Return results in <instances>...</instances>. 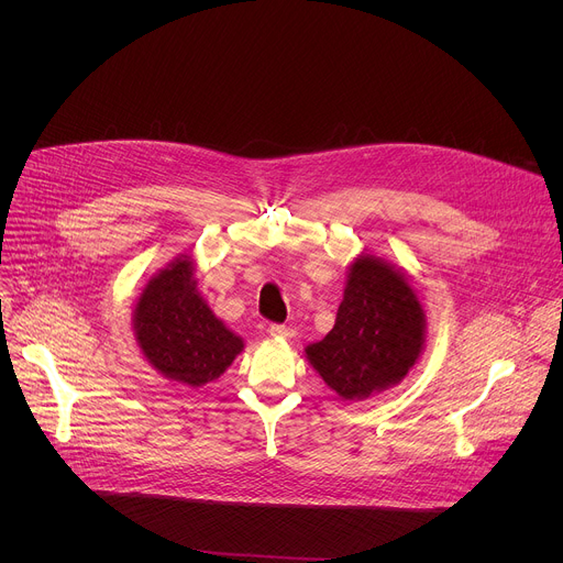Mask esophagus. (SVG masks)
Wrapping results in <instances>:
<instances>
[{
  "mask_svg": "<svg viewBox=\"0 0 563 563\" xmlns=\"http://www.w3.org/2000/svg\"><path fill=\"white\" fill-rule=\"evenodd\" d=\"M269 336H274V339H291L294 330H289L285 325H272L269 328Z\"/></svg>",
  "mask_w": 563,
  "mask_h": 563,
  "instance_id": "1",
  "label": "esophagus"
}]
</instances>
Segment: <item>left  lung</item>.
Wrapping results in <instances>:
<instances>
[{"instance_id": "8db88e82", "label": "left lung", "mask_w": 563, "mask_h": 563, "mask_svg": "<svg viewBox=\"0 0 563 563\" xmlns=\"http://www.w3.org/2000/svg\"><path fill=\"white\" fill-rule=\"evenodd\" d=\"M428 318L408 274L361 254L347 267L332 332L305 347L307 363L343 400L398 385L426 347Z\"/></svg>"}]
</instances>
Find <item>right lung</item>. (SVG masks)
<instances>
[{
    "label": "right lung",
    "instance_id": "obj_1",
    "mask_svg": "<svg viewBox=\"0 0 563 563\" xmlns=\"http://www.w3.org/2000/svg\"><path fill=\"white\" fill-rule=\"evenodd\" d=\"M133 336L146 363L167 380L202 387L220 378L245 341L198 291L196 261L176 256L148 278L133 309Z\"/></svg>",
    "mask_w": 563,
    "mask_h": 563
}]
</instances>
